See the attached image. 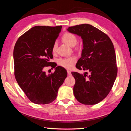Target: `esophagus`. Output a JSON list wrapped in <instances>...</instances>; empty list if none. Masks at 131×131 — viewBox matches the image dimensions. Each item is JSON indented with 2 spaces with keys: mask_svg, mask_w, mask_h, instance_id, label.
<instances>
[{
  "mask_svg": "<svg viewBox=\"0 0 131 131\" xmlns=\"http://www.w3.org/2000/svg\"><path fill=\"white\" fill-rule=\"evenodd\" d=\"M67 72H68V74L69 75H72V73H71L70 71L68 70Z\"/></svg>",
  "mask_w": 131,
  "mask_h": 131,
  "instance_id": "1",
  "label": "esophagus"
}]
</instances>
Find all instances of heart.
I'll use <instances>...</instances> for the list:
<instances>
[{"mask_svg":"<svg viewBox=\"0 0 131 131\" xmlns=\"http://www.w3.org/2000/svg\"><path fill=\"white\" fill-rule=\"evenodd\" d=\"M62 40L64 42L68 44L70 46H74L77 43V38L75 35L71 32H66L64 34L62 37ZM57 42L56 41L54 43L52 47V51L53 53H56L57 49ZM76 61L75 57H70L68 58H59L57 59V63L59 66L64 68L69 69L72 68L74 65Z\"/></svg>","mask_w":131,"mask_h":131,"instance_id":"1","label":"heart"}]
</instances>
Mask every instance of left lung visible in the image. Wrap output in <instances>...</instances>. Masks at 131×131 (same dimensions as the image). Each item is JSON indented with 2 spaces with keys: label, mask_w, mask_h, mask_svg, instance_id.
<instances>
[{
  "label": "left lung",
  "mask_w": 131,
  "mask_h": 131,
  "mask_svg": "<svg viewBox=\"0 0 131 131\" xmlns=\"http://www.w3.org/2000/svg\"><path fill=\"white\" fill-rule=\"evenodd\" d=\"M68 31L82 39L81 57L78 59L76 68L90 72L89 76L72 72L75 80L74 95L81 103L94 105L108 96L117 76L113 44L106 34L90 25L72 26Z\"/></svg>",
  "instance_id": "left-lung-1"
}]
</instances>
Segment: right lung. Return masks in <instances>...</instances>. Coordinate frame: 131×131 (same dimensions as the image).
Returning <instances> with one entry per match:
<instances>
[{"mask_svg": "<svg viewBox=\"0 0 131 131\" xmlns=\"http://www.w3.org/2000/svg\"><path fill=\"white\" fill-rule=\"evenodd\" d=\"M62 26H37L19 38L14 49V75L26 96L37 104L55 100L58 90L67 77V72L57 66L47 75L45 67L51 66L52 47L61 32Z\"/></svg>", "mask_w": 131, "mask_h": 131, "instance_id": "1", "label": "right lung"}]
</instances>
